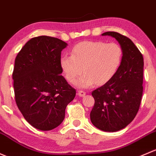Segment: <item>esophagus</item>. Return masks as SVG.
Returning a JSON list of instances; mask_svg holds the SVG:
<instances>
[{
    "mask_svg": "<svg viewBox=\"0 0 156 156\" xmlns=\"http://www.w3.org/2000/svg\"><path fill=\"white\" fill-rule=\"evenodd\" d=\"M78 95L80 96V97H84L85 95H86V92H85L84 91H78Z\"/></svg>",
    "mask_w": 156,
    "mask_h": 156,
    "instance_id": "esophagus-1",
    "label": "esophagus"
}]
</instances>
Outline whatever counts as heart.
Masks as SVG:
<instances>
[{"label":"heart","instance_id":"obj_1","mask_svg":"<svg viewBox=\"0 0 156 156\" xmlns=\"http://www.w3.org/2000/svg\"><path fill=\"white\" fill-rule=\"evenodd\" d=\"M122 61V50L118 44L104 41H83L73 46L71 55H63L60 65L65 78L71 84L87 89L104 85L115 76Z\"/></svg>","mask_w":156,"mask_h":156}]
</instances>
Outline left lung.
I'll use <instances>...</instances> for the list:
<instances>
[{
  "mask_svg": "<svg viewBox=\"0 0 156 156\" xmlns=\"http://www.w3.org/2000/svg\"><path fill=\"white\" fill-rule=\"evenodd\" d=\"M102 35L113 37L119 43L122 61L115 76L91 92L94 104L90 119L98 129L115 132L130 124L139 110L144 89V58L124 35L114 31Z\"/></svg>",
  "mask_w": 156,
  "mask_h": 156,
  "instance_id": "left-lung-1",
  "label": "left lung"
}]
</instances>
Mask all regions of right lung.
Segmentation results:
<instances>
[{
  "mask_svg": "<svg viewBox=\"0 0 156 156\" xmlns=\"http://www.w3.org/2000/svg\"><path fill=\"white\" fill-rule=\"evenodd\" d=\"M67 44L48 36L33 37L15 60L12 80L15 99L27 122L41 131H50L63 122L76 89L62 75L61 53Z\"/></svg>",
  "mask_w": 156,
  "mask_h": 156,
  "instance_id": "add662e5",
  "label": "right lung"
}]
</instances>
